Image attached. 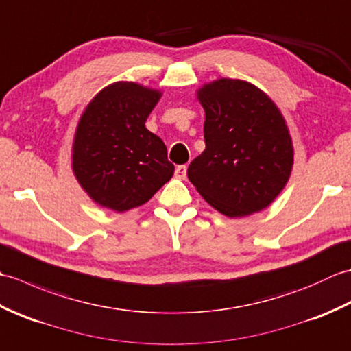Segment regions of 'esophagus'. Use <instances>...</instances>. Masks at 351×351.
Listing matches in <instances>:
<instances>
[{
  "label": "esophagus",
  "mask_w": 351,
  "mask_h": 351,
  "mask_svg": "<svg viewBox=\"0 0 351 351\" xmlns=\"http://www.w3.org/2000/svg\"><path fill=\"white\" fill-rule=\"evenodd\" d=\"M185 176H187V166H178L175 169V178H178V180H185Z\"/></svg>",
  "instance_id": "obj_1"
}]
</instances>
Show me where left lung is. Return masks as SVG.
I'll list each match as a JSON object with an SVG mask.
<instances>
[{
  "label": "left lung",
  "instance_id": "obj_1",
  "mask_svg": "<svg viewBox=\"0 0 351 351\" xmlns=\"http://www.w3.org/2000/svg\"><path fill=\"white\" fill-rule=\"evenodd\" d=\"M205 110V151L187 175L214 210L230 219L265 210L293 171L294 146L270 96L244 80L219 78L196 90Z\"/></svg>",
  "mask_w": 351,
  "mask_h": 351
}]
</instances>
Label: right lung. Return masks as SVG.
I'll return each mask as SVG.
<instances>
[{
	"label": "right lung",
	"mask_w": 351,
	"mask_h": 351,
	"mask_svg": "<svg viewBox=\"0 0 351 351\" xmlns=\"http://www.w3.org/2000/svg\"><path fill=\"white\" fill-rule=\"evenodd\" d=\"M161 95L134 81H116L96 93L80 116L71 166L96 205L130 211L173 176L166 145L145 126Z\"/></svg>",
	"instance_id": "add662e5"
}]
</instances>
